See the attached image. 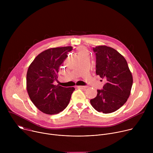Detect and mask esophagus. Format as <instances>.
<instances>
[{
  "label": "esophagus",
  "instance_id": "34e87169",
  "mask_svg": "<svg viewBox=\"0 0 153 153\" xmlns=\"http://www.w3.org/2000/svg\"><path fill=\"white\" fill-rule=\"evenodd\" d=\"M77 87L79 89H85V88H86V86H77Z\"/></svg>",
  "mask_w": 153,
  "mask_h": 153
}]
</instances>
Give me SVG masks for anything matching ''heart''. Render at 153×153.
I'll return each instance as SVG.
<instances>
[{
  "mask_svg": "<svg viewBox=\"0 0 153 153\" xmlns=\"http://www.w3.org/2000/svg\"><path fill=\"white\" fill-rule=\"evenodd\" d=\"M77 51H78V53L79 54H81V53H83L87 52V50L83 47H79L77 50Z\"/></svg>",
  "mask_w": 153,
  "mask_h": 153,
  "instance_id": "b5f03b06",
  "label": "heart"
}]
</instances>
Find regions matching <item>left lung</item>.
<instances>
[{
	"mask_svg": "<svg viewBox=\"0 0 153 153\" xmlns=\"http://www.w3.org/2000/svg\"><path fill=\"white\" fill-rule=\"evenodd\" d=\"M97 75L105 80L102 90L90 100L93 107L104 114L117 111L127 101L133 85V76L126 60L115 49L105 45L93 48Z\"/></svg>",
	"mask_w": 153,
	"mask_h": 153,
	"instance_id": "1",
	"label": "left lung"
}]
</instances>
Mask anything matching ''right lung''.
Listing matches in <instances>:
<instances>
[{"instance_id": "obj_1", "label": "right lung", "mask_w": 153, "mask_h": 153, "mask_svg": "<svg viewBox=\"0 0 153 153\" xmlns=\"http://www.w3.org/2000/svg\"><path fill=\"white\" fill-rule=\"evenodd\" d=\"M72 47L52 48L43 51L30 64L27 74L29 97L40 111L47 114H58L68 106L74 87L54 85L60 65Z\"/></svg>"}]
</instances>
